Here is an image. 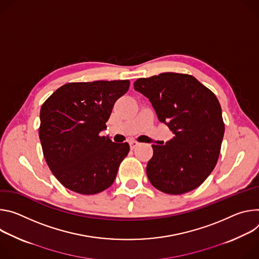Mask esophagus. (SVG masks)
<instances>
[{
  "mask_svg": "<svg viewBox=\"0 0 259 259\" xmlns=\"http://www.w3.org/2000/svg\"><path fill=\"white\" fill-rule=\"evenodd\" d=\"M140 145V143H138V142H136V141H132V142H130V147H131V149L133 150V149H135L137 146H139Z\"/></svg>",
  "mask_w": 259,
  "mask_h": 259,
  "instance_id": "1",
  "label": "esophagus"
}]
</instances>
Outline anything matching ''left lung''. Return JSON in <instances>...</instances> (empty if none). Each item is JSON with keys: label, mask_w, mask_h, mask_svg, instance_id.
I'll return each instance as SVG.
<instances>
[{"label": "left lung", "mask_w": 259, "mask_h": 259, "mask_svg": "<svg viewBox=\"0 0 259 259\" xmlns=\"http://www.w3.org/2000/svg\"><path fill=\"white\" fill-rule=\"evenodd\" d=\"M134 89L149 99L159 121L175 135L164 145H152L150 183L167 194L195 189L219 157L224 122L218 99L193 76L171 72L140 78Z\"/></svg>", "instance_id": "obj_1"}]
</instances>
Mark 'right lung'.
Wrapping results in <instances>:
<instances>
[{
	"mask_svg": "<svg viewBox=\"0 0 259 259\" xmlns=\"http://www.w3.org/2000/svg\"><path fill=\"white\" fill-rule=\"evenodd\" d=\"M130 88L128 80L72 82L57 89L42 105L39 137L55 178L80 194L109 188L130 151L100 133L113 106Z\"/></svg>",
	"mask_w": 259,
	"mask_h": 259,
	"instance_id": "1",
	"label": "right lung"
}]
</instances>
